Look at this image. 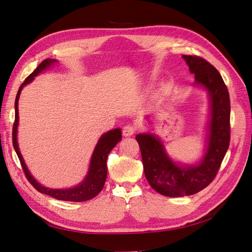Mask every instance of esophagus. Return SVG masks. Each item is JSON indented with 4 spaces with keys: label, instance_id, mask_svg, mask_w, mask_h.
Returning a JSON list of instances; mask_svg holds the SVG:
<instances>
[{
    "label": "esophagus",
    "instance_id": "esophagus-1",
    "mask_svg": "<svg viewBox=\"0 0 252 252\" xmlns=\"http://www.w3.org/2000/svg\"><path fill=\"white\" fill-rule=\"evenodd\" d=\"M136 130V128L132 125H127L123 128V135L125 136V138H127V136H131L132 134H134Z\"/></svg>",
    "mask_w": 252,
    "mask_h": 252
}]
</instances>
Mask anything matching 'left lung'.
<instances>
[{
	"instance_id": "left-lung-1",
	"label": "left lung",
	"mask_w": 252,
	"mask_h": 252,
	"mask_svg": "<svg viewBox=\"0 0 252 252\" xmlns=\"http://www.w3.org/2000/svg\"><path fill=\"white\" fill-rule=\"evenodd\" d=\"M194 74V85L207 91L209 120L204 155L194 164L175 162L165 145L155 133L135 136L143 159L144 172L157 192L170 197L197 193L207 187L220 169L230 142V100L220 72L207 61L193 56H182Z\"/></svg>"
}]
</instances>
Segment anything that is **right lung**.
<instances>
[{
    "label": "right lung",
    "instance_id": "1",
    "mask_svg": "<svg viewBox=\"0 0 252 252\" xmlns=\"http://www.w3.org/2000/svg\"><path fill=\"white\" fill-rule=\"evenodd\" d=\"M58 63V61L55 59H46L35 68V70L27 77L19 88V91L16 97V103H14V108H16V120H14L13 129H12V143L14 150L20 158L22 164V168L24 170L27 180L30 182L37 191L50 195L60 201H68V202H84L94 199L95 195L101 192V190L104 187L106 178H107V158L110 154V151L116 147V145L122 140V131L121 128H116L105 132L98 139L93 156L90 158V163L88 167V172L85 175V178L80 183L79 185L69 187V188H62V189H53L46 186H43L41 183L37 182L33 175L30 173L29 169L25 164L24 158H23L21 151L19 148L18 143V126H19V98L21 91L26 86L27 84L32 83L37 74H40L44 70L48 69L50 67H53Z\"/></svg>",
    "mask_w": 252,
    "mask_h": 252
}]
</instances>
